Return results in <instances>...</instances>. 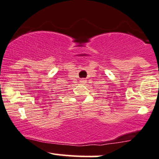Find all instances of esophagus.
I'll return each instance as SVG.
<instances>
[{
	"instance_id": "obj_1",
	"label": "esophagus",
	"mask_w": 159,
	"mask_h": 159,
	"mask_svg": "<svg viewBox=\"0 0 159 159\" xmlns=\"http://www.w3.org/2000/svg\"><path fill=\"white\" fill-rule=\"evenodd\" d=\"M80 83H81L82 84H85V83H86V80L85 79H82L81 80H80Z\"/></svg>"
}]
</instances>
